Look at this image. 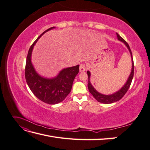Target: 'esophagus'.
<instances>
[{"label": "esophagus", "instance_id": "obj_1", "mask_svg": "<svg viewBox=\"0 0 150 150\" xmlns=\"http://www.w3.org/2000/svg\"><path fill=\"white\" fill-rule=\"evenodd\" d=\"M87 69V67H86V65L84 64H81L79 66V71L80 72H84Z\"/></svg>", "mask_w": 150, "mask_h": 150}]
</instances>
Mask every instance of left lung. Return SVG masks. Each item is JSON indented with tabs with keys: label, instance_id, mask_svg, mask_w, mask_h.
<instances>
[{
	"label": "left lung",
	"instance_id": "8db88e82",
	"mask_svg": "<svg viewBox=\"0 0 150 150\" xmlns=\"http://www.w3.org/2000/svg\"><path fill=\"white\" fill-rule=\"evenodd\" d=\"M116 35L117 39L120 41L123 42L125 46L127 47V48L128 49L129 51L130 52L131 54V62H132V67H131V73L128 77V79H127L126 83L124 84V86L119 90L116 91L115 93H112L111 94H108V95H106V94H101L100 93L98 92L96 89H95L93 85L91 84L90 82V77H91V72L88 71L87 73L88 75V87L89 89V91L90 93L91 94L93 97L96 99V100L101 103H104V104H111L112 103L116 102L117 101L120 100V99L124 96V95L126 93V92L128 91V89L129 88V86L131 85V82H132V80L133 78V75H134V62H133V56H132V52H131V51L130 49V47L129 46L128 44L127 43L125 40L122 39L121 36L116 33Z\"/></svg>",
	"mask_w": 150,
	"mask_h": 150
}]
</instances>
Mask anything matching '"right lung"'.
<instances>
[{"label":"right lung","mask_w":150,"mask_h":150,"mask_svg":"<svg viewBox=\"0 0 150 150\" xmlns=\"http://www.w3.org/2000/svg\"><path fill=\"white\" fill-rule=\"evenodd\" d=\"M52 27L44 31L30 46L26 59L25 78L31 91L40 101L49 104L62 102L71 91L75 77L79 72V65L64 68L54 78H47L39 75L35 70L31 61L32 52L39 39Z\"/></svg>","instance_id":"1"}]
</instances>
